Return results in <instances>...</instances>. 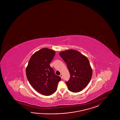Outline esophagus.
Listing matches in <instances>:
<instances>
[{
	"instance_id": "obj_1",
	"label": "esophagus",
	"mask_w": 120,
	"mask_h": 120,
	"mask_svg": "<svg viewBox=\"0 0 120 120\" xmlns=\"http://www.w3.org/2000/svg\"><path fill=\"white\" fill-rule=\"evenodd\" d=\"M60 77L61 78V79H62L63 77H62V74H60Z\"/></svg>"
}]
</instances>
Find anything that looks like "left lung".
<instances>
[{"mask_svg": "<svg viewBox=\"0 0 120 120\" xmlns=\"http://www.w3.org/2000/svg\"><path fill=\"white\" fill-rule=\"evenodd\" d=\"M59 55L67 64L70 74V79L66 82L68 90L75 93L82 91L89 83L92 75L88 59L75 50L63 51Z\"/></svg>", "mask_w": 120, "mask_h": 120, "instance_id": "1", "label": "left lung"}]
</instances>
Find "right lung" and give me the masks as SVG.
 I'll return each mask as SVG.
<instances>
[{
    "mask_svg": "<svg viewBox=\"0 0 120 120\" xmlns=\"http://www.w3.org/2000/svg\"><path fill=\"white\" fill-rule=\"evenodd\" d=\"M55 53V51L49 49H41L31 56L26 68L27 78L30 85L36 91L46 96L56 92L61 80L50 66Z\"/></svg>",
    "mask_w": 120,
    "mask_h": 120,
    "instance_id": "right-lung-1",
    "label": "right lung"
}]
</instances>
